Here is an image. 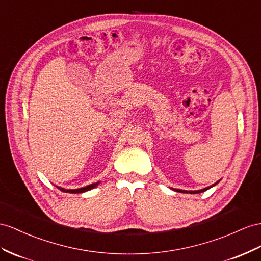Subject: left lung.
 Listing matches in <instances>:
<instances>
[{"mask_svg":"<svg viewBox=\"0 0 261 261\" xmlns=\"http://www.w3.org/2000/svg\"><path fill=\"white\" fill-rule=\"evenodd\" d=\"M217 183H215L214 185H216ZM214 185H212V186H214ZM210 188H206V189H203V190H199V191H181V190H176L177 192H184V193H190V194H197V193H202V192H204V191H206V190H208Z\"/></svg>","mask_w":261,"mask_h":261,"instance_id":"left-lung-1","label":"left lung"}]
</instances>
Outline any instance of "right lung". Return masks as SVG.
I'll use <instances>...</instances> for the list:
<instances>
[{
    "mask_svg": "<svg viewBox=\"0 0 261 261\" xmlns=\"http://www.w3.org/2000/svg\"><path fill=\"white\" fill-rule=\"evenodd\" d=\"M99 183L97 182V183H93V184H90V185H88V186H86V188H82V189H78V190H65V189H61V188H58L59 190H61L62 192H69V193H73V194H77V193H84V192H87V191H89V190H91V189H93V188H96V186L98 185Z\"/></svg>",
    "mask_w": 261,
    "mask_h": 261,
    "instance_id": "right-lung-1",
    "label": "right lung"
}]
</instances>
